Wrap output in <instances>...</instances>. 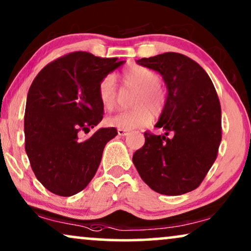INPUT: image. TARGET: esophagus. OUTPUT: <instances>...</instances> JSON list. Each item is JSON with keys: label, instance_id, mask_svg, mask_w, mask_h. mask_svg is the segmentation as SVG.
Listing matches in <instances>:
<instances>
[{"label": "esophagus", "instance_id": "34e87169", "mask_svg": "<svg viewBox=\"0 0 251 251\" xmlns=\"http://www.w3.org/2000/svg\"><path fill=\"white\" fill-rule=\"evenodd\" d=\"M118 135L119 136H126L128 135V131L125 129H118Z\"/></svg>", "mask_w": 251, "mask_h": 251}]
</instances>
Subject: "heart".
<instances>
[{
	"instance_id": "heart-1",
	"label": "heart",
	"mask_w": 251,
	"mask_h": 251,
	"mask_svg": "<svg viewBox=\"0 0 251 251\" xmlns=\"http://www.w3.org/2000/svg\"><path fill=\"white\" fill-rule=\"evenodd\" d=\"M123 89H135L130 98L131 109L108 116L106 123L119 129L132 130L142 128L152 121L153 114H159L164 107L167 92L160 83L161 77L155 71L138 64H130L118 75ZM98 96L101 105L113 111L118 104V85L115 78L106 76L99 82Z\"/></svg>"
}]
</instances>
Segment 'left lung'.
I'll use <instances>...</instances> for the list:
<instances>
[{"mask_svg":"<svg viewBox=\"0 0 251 251\" xmlns=\"http://www.w3.org/2000/svg\"><path fill=\"white\" fill-rule=\"evenodd\" d=\"M137 63L162 75L168 96L155 126L166 132H144L145 144L133 154V164L153 191L185 194L200 186L217 157L222 140L217 92L203 68L185 54L166 52Z\"/></svg>","mask_w":251,"mask_h":251,"instance_id":"obj_1","label":"left lung"}]
</instances>
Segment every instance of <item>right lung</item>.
<instances>
[{"mask_svg": "<svg viewBox=\"0 0 251 251\" xmlns=\"http://www.w3.org/2000/svg\"><path fill=\"white\" fill-rule=\"evenodd\" d=\"M125 61L75 51L51 61L34 78L27 95L25 150L30 167L51 193L71 197L94 178L115 128L88 133L102 120L98 85Z\"/></svg>", "mask_w": 251, "mask_h": 251, "instance_id": "right-lung-1", "label": "right lung"}]
</instances>
